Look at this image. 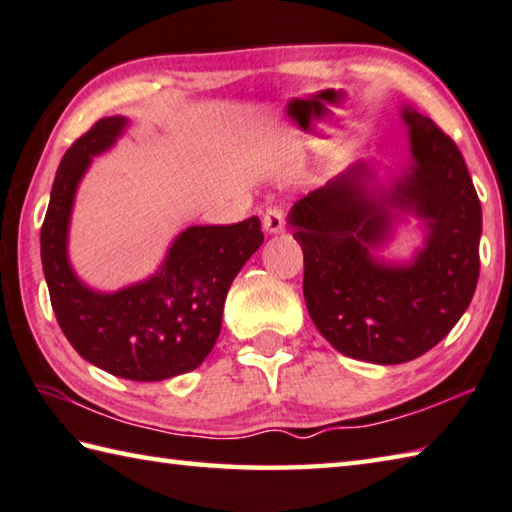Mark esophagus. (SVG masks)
I'll list each match as a JSON object with an SVG mask.
<instances>
[{"instance_id":"34e87169","label":"esophagus","mask_w":512,"mask_h":512,"mask_svg":"<svg viewBox=\"0 0 512 512\" xmlns=\"http://www.w3.org/2000/svg\"><path fill=\"white\" fill-rule=\"evenodd\" d=\"M286 228V217H284V210L279 206H270L266 208L264 213V230L268 235H279L284 233Z\"/></svg>"}]
</instances>
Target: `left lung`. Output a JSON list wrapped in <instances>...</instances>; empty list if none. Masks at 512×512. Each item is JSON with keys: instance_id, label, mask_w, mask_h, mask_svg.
Wrapping results in <instances>:
<instances>
[{"instance_id": "obj_1", "label": "left lung", "mask_w": 512, "mask_h": 512, "mask_svg": "<svg viewBox=\"0 0 512 512\" xmlns=\"http://www.w3.org/2000/svg\"><path fill=\"white\" fill-rule=\"evenodd\" d=\"M408 162L377 184L355 162L288 213L304 250V299L333 348L370 364H404L437 346L466 313L479 279L482 204L453 139L402 106ZM423 222L410 263L376 257L397 223Z\"/></svg>"}]
</instances>
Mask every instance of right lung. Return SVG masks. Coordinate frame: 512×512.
<instances>
[{
    "label": "right lung",
    "mask_w": 512,
    "mask_h": 512,
    "mask_svg": "<svg viewBox=\"0 0 512 512\" xmlns=\"http://www.w3.org/2000/svg\"><path fill=\"white\" fill-rule=\"evenodd\" d=\"M126 126L122 115L104 117L66 150L42 224V266L59 328L86 362L130 382H162L195 370L213 350L228 288L264 244V233L259 217L190 226L144 282L115 293L86 286L68 259L77 186Z\"/></svg>",
    "instance_id": "right-lung-1"
}]
</instances>
